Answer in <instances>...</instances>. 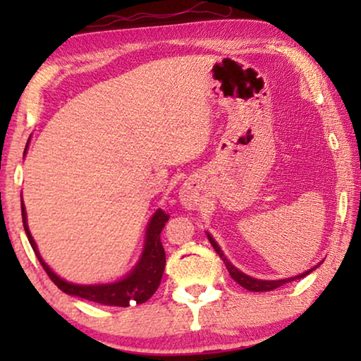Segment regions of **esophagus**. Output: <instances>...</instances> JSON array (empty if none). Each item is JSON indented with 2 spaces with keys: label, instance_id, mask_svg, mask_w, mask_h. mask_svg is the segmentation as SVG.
I'll list each match as a JSON object with an SVG mask.
<instances>
[{
  "label": "esophagus",
  "instance_id": "obj_1",
  "mask_svg": "<svg viewBox=\"0 0 361 361\" xmlns=\"http://www.w3.org/2000/svg\"><path fill=\"white\" fill-rule=\"evenodd\" d=\"M180 202H182V205L187 207V209H194V207L197 205V202H199V197H197V192L194 189L185 187V189L180 192Z\"/></svg>",
  "mask_w": 361,
  "mask_h": 361
}]
</instances>
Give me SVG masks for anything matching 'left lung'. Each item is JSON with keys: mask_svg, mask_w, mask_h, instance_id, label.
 Instances as JSON below:
<instances>
[{"mask_svg": "<svg viewBox=\"0 0 361 361\" xmlns=\"http://www.w3.org/2000/svg\"><path fill=\"white\" fill-rule=\"evenodd\" d=\"M207 236H209L210 243H212V246H214V250L216 251V255H219L220 258L224 259V263H225V266H226V269H228V273H230L231 278H233V279L236 281V283H238V284L241 286V288H245V289H248V290H253V293H261V290H273V289H276V288H279V286L288 284V283H293V281L300 279V278H304V276H307L309 273H312V269H309V271H305V273H302V274L294 276V278L279 279V281H261V279H255V278H251V276H246V274L241 273V271L236 269L235 266L231 264L230 261L225 258L224 251L220 250V246L216 245V241H215L214 238H212L210 235H207Z\"/></svg>", "mask_w": 361, "mask_h": 361, "instance_id": "1", "label": "left lung"}]
</instances>
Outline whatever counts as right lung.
I'll list each match as a JSON object with an SVG mask.
<instances>
[{
    "label": "right lung",
    "instance_id": "obj_1",
    "mask_svg": "<svg viewBox=\"0 0 361 361\" xmlns=\"http://www.w3.org/2000/svg\"><path fill=\"white\" fill-rule=\"evenodd\" d=\"M21 214H23V225L26 230L27 240L31 243L34 253H36L39 263L46 271L49 278L59 289L63 290L66 294L78 295V298L92 300V302H98L103 305H116V307H128L133 304H142L156 293L159 288L162 273L166 268V251L164 246L161 243V231L164 228L166 221L169 220V215L166 212L157 210L154 216L151 219V224L147 226L146 231V243H145V253L141 256V261L137 263L135 271L125 279L118 281L113 284H98V286H78L71 284L67 281L59 278L54 274L51 268L44 263L41 255L36 248L31 233H29L27 221H26V210H24V204H21Z\"/></svg>",
    "mask_w": 361,
    "mask_h": 361
}]
</instances>
